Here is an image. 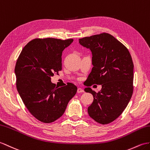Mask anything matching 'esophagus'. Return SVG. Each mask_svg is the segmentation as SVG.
Returning <instances> with one entry per match:
<instances>
[{
  "mask_svg": "<svg viewBox=\"0 0 150 150\" xmlns=\"http://www.w3.org/2000/svg\"><path fill=\"white\" fill-rule=\"evenodd\" d=\"M83 92H84V91H83V90L82 89H81V88H78V89H77V93H83Z\"/></svg>",
  "mask_w": 150,
  "mask_h": 150,
  "instance_id": "obj_1",
  "label": "esophagus"
}]
</instances>
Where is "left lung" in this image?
Listing matches in <instances>:
<instances>
[{"label":"left lung","instance_id":"1","mask_svg":"<svg viewBox=\"0 0 150 150\" xmlns=\"http://www.w3.org/2000/svg\"><path fill=\"white\" fill-rule=\"evenodd\" d=\"M79 43L89 48L93 67L86 86L102 85L98 93L90 88L93 102L88 109L89 116L105 125L119 117L129 103L133 93L134 64L127 47L113 36L102 33L79 39Z\"/></svg>","mask_w":150,"mask_h":150}]
</instances>
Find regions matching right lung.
I'll list each match as a JSON object with an SVG mask.
<instances>
[{
	"mask_svg": "<svg viewBox=\"0 0 150 150\" xmlns=\"http://www.w3.org/2000/svg\"><path fill=\"white\" fill-rule=\"evenodd\" d=\"M73 41L36 38L23 47L17 59V90L30 114L43 123L54 122L61 117L77 91L72 83L58 88L51 82V76L62 69V51Z\"/></svg>",
	"mask_w": 150,
	"mask_h": 150,
	"instance_id": "add662e5",
	"label": "right lung"
}]
</instances>
